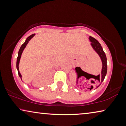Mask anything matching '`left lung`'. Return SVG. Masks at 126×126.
<instances>
[{"label":"left lung","instance_id":"1","mask_svg":"<svg viewBox=\"0 0 126 126\" xmlns=\"http://www.w3.org/2000/svg\"><path fill=\"white\" fill-rule=\"evenodd\" d=\"M89 40L90 41L92 42L91 45L93 47L94 49L96 51V53L99 54V56L101 57L102 62V73L101 75L97 76L98 79H99V83H102L103 81L105 79V77L107 73V59H106V56L105 53L104 52V51L102 49V47H101L100 43L98 42L95 39H94V37L90 36L89 37ZM99 86H96V88Z\"/></svg>","mask_w":126,"mask_h":126}]
</instances>
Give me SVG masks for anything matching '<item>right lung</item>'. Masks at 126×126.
<instances>
[{
  "instance_id": "add662e5",
  "label": "right lung",
  "mask_w": 126,
  "mask_h": 126,
  "mask_svg": "<svg viewBox=\"0 0 126 126\" xmlns=\"http://www.w3.org/2000/svg\"><path fill=\"white\" fill-rule=\"evenodd\" d=\"M35 35V34H32L31 35L29 36V37H27V39H26V40H25V43L22 44L21 45L19 51V53H18V56H17V62H16V67H17V72H18V74H19V76L21 78V75L20 74V73L19 72V61H20V58H21V54H22V52L24 50V49L25 48V47H26V45H27V44L29 42V41L31 39H32V38L33 37V36ZM22 80V79H21Z\"/></svg>"
}]
</instances>
